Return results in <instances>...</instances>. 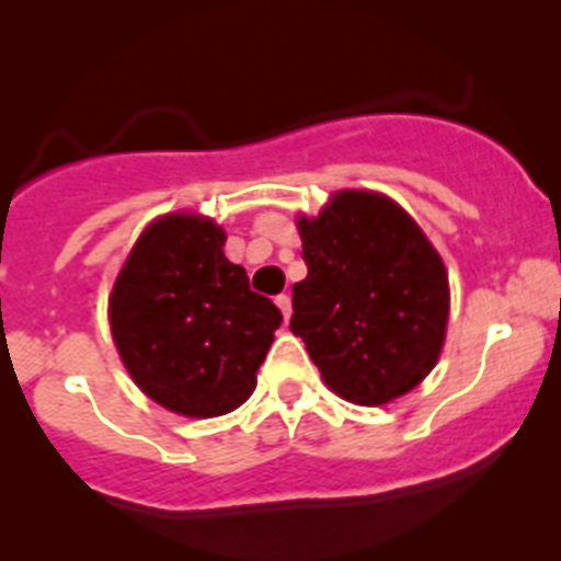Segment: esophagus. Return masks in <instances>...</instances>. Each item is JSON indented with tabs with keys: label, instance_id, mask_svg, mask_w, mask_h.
<instances>
[{
	"label": "esophagus",
	"instance_id": "34e87169",
	"mask_svg": "<svg viewBox=\"0 0 561 561\" xmlns=\"http://www.w3.org/2000/svg\"><path fill=\"white\" fill-rule=\"evenodd\" d=\"M275 304H277V309H280V314H284V320H289V317H291V297L289 295H277Z\"/></svg>",
	"mask_w": 561,
	"mask_h": 561
}]
</instances>
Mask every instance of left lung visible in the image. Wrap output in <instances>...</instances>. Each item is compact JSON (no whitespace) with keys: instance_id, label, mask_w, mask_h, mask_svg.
Instances as JSON below:
<instances>
[{"instance_id":"1","label":"left lung","mask_w":561,"mask_h":561,"mask_svg":"<svg viewBox=\"0 0 561 561\" xmlns=\"http://www.w3.org/2000/svg\"><path fill=\"white\" fill-rule=\"evenodd\" d=\"M309 275L291 289V334L340 399L379 408L427 379L449 323V277L424 230L376 191H336L297 216Z\"/></svg>"}]
</instances>
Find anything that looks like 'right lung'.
Segmentation results:
<instances>
[{"instance_id": "right-lung-1", "label": "right lung", "mask_w": 561, "mask_h": 561, "mask_svg": "<svg viewBox=\"0 0 561 561\" xmlns=\"http://www.w3.org/2000/svg\"><path fill=\"white\" fill-rule=\"evenodd\" d=\"M225 241V227L202 213L157 216L108 295V329L128 376L185 419L241 408L284 320L270 297L250 289Z\"/></svg>"}]
</instances>
